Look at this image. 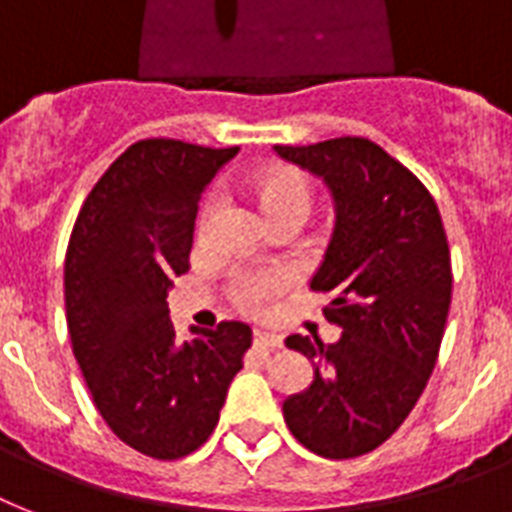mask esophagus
Returning <instances> with one entry per match:
<instances>
[{
    "label": "esophagus",
    "mask_w": 512,
    "mask_h": 512,
    "mask_svg": "<svg viewBox=\"0 0 512 512\" xmlns=\"http://www.w3.org/2000/svg\"><path fill=\"white\" fill-rule=\"evenodd\" d=\"M252 340H255V345H260V348H281V337L273 335V332H265V329H255Z\"/></svg>",
    "instance_id": "1"
}]
</instances>
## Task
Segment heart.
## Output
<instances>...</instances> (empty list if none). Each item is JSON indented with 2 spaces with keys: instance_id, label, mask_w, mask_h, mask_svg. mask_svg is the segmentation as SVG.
I'll list each match as a JSON object with an SVG mask.
<instances>
[{
  "instance_id": "1",
  "label": "heart",
  "mask_w": 512,
  "mask_h": 512,
  "mask_svg": "<svg viewBox=\"0 0 512 512\" xmlns=\"http://www.w3.org/2000/svg\"><path fill=\"white\" fill-rule=\"evenodd\" d=\"M255 199L263 209L265 220L281 212H297V215H308L313 201V188L303 172L292 170V167H271L263 175L257 177L255 183ZM215 199L204 201L199 212V231L204 233L209 228V220L215 215ZM287 271H263V273H244L233 281V300L239 308L249 313L268 311V305L289 287Z\"/></svg>"
}]
</instances>
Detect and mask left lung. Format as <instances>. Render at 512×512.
<instances>
[{
	"label": "left lung",
	"instance_id": "8db88e82",
	"mask_svg": "<svg viewBox=\"0 0 512 512\" xmlns=\"http://www.w3.org/2000/svg\"><path fill=\"white\" fill-rule=\"evenodd\" d=\"M319 175L335 199V231L311 289L329 295L340 340L289 335L313 382L284 401L292 436L327 460L388 441L422 396L452 303V257L438 207L404 164L366 138L276 146Z\"/></svg>",
	"mask_w": 512,
	"mask_h": 512
}]
</instances>
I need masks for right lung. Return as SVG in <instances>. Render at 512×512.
Wrapping results in <instances>:
<instances>
[{
    "mask_svg": "<svg viewBox=\"0 0 512 512\" xmlns=\"http://www.w3.org/2000/svg\"><path fill=\"white\" fill-rule=\"evenodd\" d=\"M239 148L132 143L84 199L68 239L66 321L106 425L135 452L180 460L215 430L252 329L220 321L177 342L167 308L188 271L204 188Z\"/></svg>",
    "mask_w": 512,
    "mask_h": 512,
    "instance_id": "obj_1",
    "label": "right lung"
}]
</instances>
